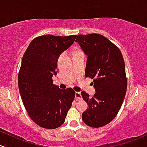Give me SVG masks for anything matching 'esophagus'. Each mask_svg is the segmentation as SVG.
Here are the masks:
<instances>
[{"label":"esophagus","instance_id":"34e87169","mask_svg":"<svg viewBox=\"0 0 147 147\" xmlns=\"http://www.w3.org/2000/svg\"><path fill=\"white\" fill-rule=\"evenodd\" d=\"M75 98H76V100H82V94L80 92H76V93H75Z\"/></svg>","mask_w":147,"mask_h":147}]
</instances>
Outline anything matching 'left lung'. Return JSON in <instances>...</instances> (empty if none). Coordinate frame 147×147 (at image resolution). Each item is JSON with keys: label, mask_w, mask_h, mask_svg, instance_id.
<instances>
[{"label": "left lung", "mask_w": 147, "mask_h": 147, "mask_svg": "<svg viewBox=\"0 0 147 147\" xmlns=\"http://www.w3.org/2000/svg\"><path fill=\"white\" fill-rule=\"evenodd\" d=\"M75 42L87 55L85 77L93 79L96 92L90 98L82 91L88 107L82 120L88 126L100 128L110 123L122 105L128 85L125 63L118 47L102 35H78Z\"/></svg>", "instance_id": "left-lung-1"}]
</instances>
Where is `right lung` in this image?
<instances>
[{
	"label": "right lung",
	"mask_w": 147,
	"mask_h": 147,
	"mask_svg": "<svg viewBox=\"0 0 147 147\" xmlns=\"http://www.w3.org/2000/svg\"><path fill=\"white\" fill-rule=\"evenodd\" d=\"M76 35L36 37L22 58L18 85L24 107L30 118L43 128L55 129L65 122L75 99L72 88L60 89L53 83L57 61L75 41Z\"/></svg>",
	"instance_id": "obj_1"
}]
</instances>
